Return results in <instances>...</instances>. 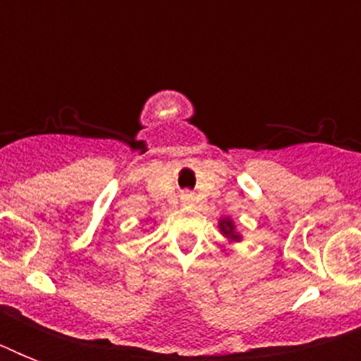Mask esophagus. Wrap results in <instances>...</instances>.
I'll list each match as a JSON object with an SVG mask.
<instances>
[{"instance_id": "1", "label": "esophagus", "mask_w": 361, "mask_h": 361, "mask_svg": "<svg viewBox=\"0 0 361 361\" xmlns=\"http://www.w3.org/2000/svg\"><path fill=\"white\" fill-rule=\"evenodd\" d=\"M192 200H195V197H192L191 192H183V195H181V202L183 204H191Z\"/></svg>"}]
</instances>
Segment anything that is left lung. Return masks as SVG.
<instances>
[{"label": "left lung", "instance_id": "1", "mask_svg": "<svg viewBox=\"0 0 361 361\" xmlns=\"http://www.w3.org/2000/svg\"><path fill=\"white\" fill-rule=\"evenodd\" d=\"M221 231H223V234L232 238V240H238V236L234 234V226H232L231 221H223V223H221Z\"/></svg>", "mask_w": 361, "mask_h": 361}]
</instances>
